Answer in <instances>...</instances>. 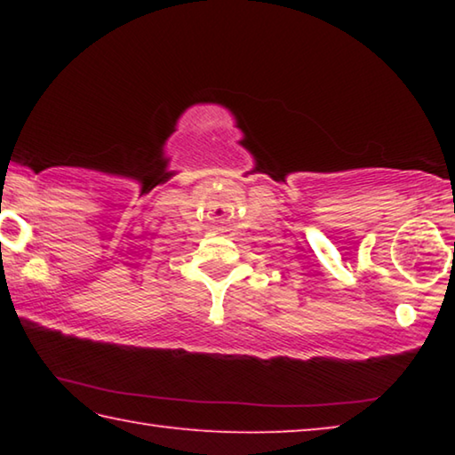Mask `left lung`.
<instances>
[{"label":"left lung","mask_w":455,"mask_h":455,"mask_svg":"<svg viewBox=\"0 0 455 455\" xmlns=\"http://www.w3.org/2000/svg\"><path fill=\"white\" fill-rule=\"evenodd\" d=\"M453 249H455V243H453Z\"/></svg>","instance_id":"1"}]
</instances>
